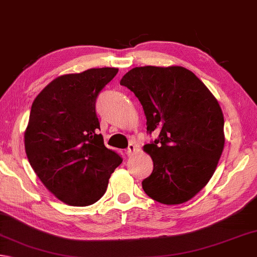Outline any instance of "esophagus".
Listing matches in <instances>:
<instances>
[{
  "instance_id": "1",
  "label": "esophagus",
  "mask_w": 257,
  "mask_h": 257,
  "mask_svg": "<svg viewBox=\"0 0 257 257\" xmlns=\"http://www.w3.org/2000/svg\"><path fill=\"white\" fill-rule=\"evenodd\" d=\"M138 150H139V147L137 145V143H135V142H131V143L128 144V148H127L126 154H127L128 157L133 156L134 153H137V152H138Z\"/></svg>"
}]
</instances>
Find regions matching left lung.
Instances as JSON below:
<instances>
[{
	"label": "left lung",
	"mask_w": 257,
	"mask_h": 257,
	"mask_svg": "<svg viewBox=\"0 0 257 257\" xmlns=\"http://www.w3.org/2000/svg\"><path fill=\"white\" fill-rule=\"evenodd\" d=\"M141 103L147 131L159 133L144 145L153 160L142 188L153 200L179 205L191 199L214 174L224 150V115L198 77L183 67H137L120 79Z\"/></svg>",
	"instance_id": "1"
}]
</instances>
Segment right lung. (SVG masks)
<instances>
[{
  "mask_svg": "<svg viewBox=\"0 0 257 257\" xmlns=\"http://www.w3.org/2000/svg\"><path fill=\"white\" fill-rule=\"evenodd\" d=\"M117 68L64 75L33 101L24 147L31 167L58 199L84 207L99 200L122 163L99 134L96 99Z\"/></svg>",
  "mask_w": 257,
  "mask_h": 257,
  "instance_id": "right-lung-1",
  "label": "right lung"
}]
</instances>
